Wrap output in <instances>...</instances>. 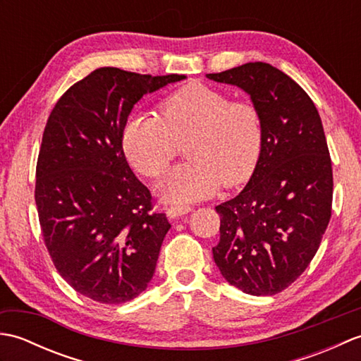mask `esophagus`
<instances>
[{"instance_id": "1", "label": "esophagus", "mask_w": 361, "mask_h": 361, "mask_svg": "<svg viewBox=\"0 0 361 361\" xmlns=\"http://www.w3.org/2000/svg\"><path fill=\"white\" fill-rule=\"evenodd\" d=\"M190 211H192L190 206H171V208L167 209V216L171 219H175V217L185 216V214H189Z\"/></svg>"}]
</instances>
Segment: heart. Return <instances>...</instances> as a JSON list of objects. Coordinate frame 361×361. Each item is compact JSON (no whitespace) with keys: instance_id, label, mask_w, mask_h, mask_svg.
<instances>
[{"instance_id":"1","label":"heart","mask_w":361,"mask_h":361,"mask_svg":"<svg viewBox=\"0 0 361 361\" xmlns=\"http://www.w3.org/2000/svg\"><path fill=\"white\" fill-rule=\"evenodd\" d=\"M161 118L140 114L127 121L122 145L130 163L149 178H159L186 146L188 163L161 181L171 203H190L225 185H242L255 173L264 147L262 118L255 104L192 82L159 104Z\"/></svg>"}]
</instances>
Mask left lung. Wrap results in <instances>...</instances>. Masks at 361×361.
Segmentation results:
<instances>
[{
	"label": "left lung",
	"instance_id": "left-lung-1",
	"mask_svg": "<svg viewBox=\"0 0 361 361\" xmlns=\"http://www.w3.org/2000/svg\"><path fill=\"white\" fill-rule=\"evenodd\" d=\"M206 75L247 91L264 127L262 153L248 185L216 206L220 240L212 256L243 293L276 295L309 267L332 216V161L323 122L309 94L270 63Z\"/></svg>",
	"mask_w": 361,
	"mask_h": 361
}]
</instances>
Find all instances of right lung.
Here are the masks:
<instances>
[{"instance_id": "add662e5", "label": "right lung", "mask_w": 361, "mask_h": 361, "mask_svg": "<svg viewBox=\"0 0 361 361\" xmlns=\"http://www.w3.org/2000/svg\"><path fill=\"white\" fill-rule=\"evenodd\" d=\"M181 79L99 68L46 122L35 171L43 242L60 276L93 301H132L155 273L171 224L130 169L122 133L144 94Z\"/></svg>"}]
</instances>
